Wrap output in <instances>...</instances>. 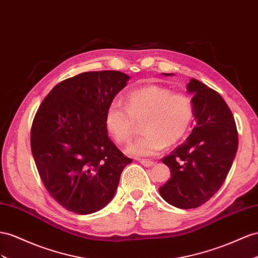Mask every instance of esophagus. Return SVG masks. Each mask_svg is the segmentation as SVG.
Instances as JSON below:
<instances>
[{
  "label": "esophagus",
  "mask_w": 258,
  "mask_h": 258,
  "mask_svg": "<svg viewBox=\"0 0 258 258\" xmlns=\"http://www.w3.org/2000/svg\"><path fill=\"white\" fill-rule=\"evenodd\" d=\"M140 162L143 164L144 167H147V168L155 166V162L154 161H150V160H140Z\"/></svg>",
  "instance_id": "esophagus-1"
}]
</instances>
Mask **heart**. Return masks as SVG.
I'll list each match as a JSON object with an SVG mask.
<instances>
[{"mask_svg":"<svg viewBox=\"0 0 258 258\" xmlns=\"http://www.w3.org/2000/svg\"><path fill=\"white\" fill-rule=\"evenodd\" d=\"M126 108L120 102L109 104L104 126L117 144L128 143L143 124L146 135L131 144L126 153L136 158L154 157L187 134L194 120V102L188 95L167 87L149 85L127 95Z\"/></svg>","mask_w":258,"mask_h":258,"instance_id":"b5f03b06","label":"heart"}]
</instances>
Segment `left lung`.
<instances>
[{
	"label": "left lung",
	"instance_id": "obj_1",
	"mask_svg": "<svg viewBox=\"0 0 258 258\" xmlns=\"http://www.w3.org/2000/svg\"><path fill=\"white\" fill-rule=\"evenodd\" d=\"M186 88L193 94L196 125L185 143L162 158L171 179L159 188L164 201L182 209L201 206L218 192L239 145L232 112L223 98L195 78Z\"/></svg>",
	"mask_w": 258,
	"mask_h": 258
}]
</instances>
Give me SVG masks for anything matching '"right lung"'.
I'll use <instances>...</instances> for the list:
<instances>
[{"label": "right lung", "mask_w": 258, "mask_h": 258, "mask_svg": "<svg viewBox=\"0 0 258 258\" xmlns=\"http://www.w3.org/2000/svg\"><path fill=\"white\" fill-rule=\"evenodd\" d=\"M128 79L118 71L82 73L53 87L35 115L30 144L39 175L49 194L72 213L102 209L132 162L104 126L107 108Z\"/></svg>", "instance_id": "add662e5"}]
</instances>
